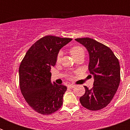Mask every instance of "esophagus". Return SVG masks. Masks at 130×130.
Instances as JSON below:
<instances>
[{
    "mask_svg": "<svg viewBox=\"0 0 130 130\" xmlns=\"http://www.w3.org/2000/svg\"><path fill=\"white\" fill-rule=\"evenodd\" d=\"M68 87L70 88H75V85H68Z\"/></svg>",
    "mask_w": 130,
    "mask_h": 130,
    "instance_id": "1",
    "label": "esophagus"
}]
</instances>
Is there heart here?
Returning <instances> with one entry per match:
<instances>
[{
    "label": "heart",
    "mask_w": 130,
    "mask_h": 130,
    "mask_svg": "<svg viewBox=\"0 0 130 130\" xmlns=\"http://www.w3.org/2000/svg\"><path fill=\"white\" fill-rule=\"evenodd\" d=\"M70 52L71 55H72V57L73 58L78 56V55H84V54H85L84 49H83L82 47L79 46V45H75V46H73L72 47H71L70 49ZM62 56V51H59L58 53V54H57V58H56V62L57 64H59L61 62Z\"/></svg>",
    "instance_id": "heart-1"
}]
</instances>
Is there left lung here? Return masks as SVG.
I'll use <instances>...</instances> for the list:
<instances>
[{
  "label": "left lung",
  "instance_id": "8db88e82",
  "mask_svg": "<svg viewBox=\"0 0 130 130\" xmlns=\"http://www.w3.org/2000/svg\"><path fill=\"white\" fill-rule=\"evenodd\" d=\"M89 53L88 70L94 76L91 89L84 86L85 93L79 99L81 104L90 111L105 107L114 97L120 81L119 60L109 47L90 38H76Z\"/></svg>",
  "mask_w": 130,
  "mask_h": 130
}]
</instances>
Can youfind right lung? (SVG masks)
<instances>
[{
    "mask_svg": "<svg viewBox=\"0 0 130 130\" xmlns=\"http://www.w3.org/2000/svg\"><path fill=\"white\" fill-rule=\"evenodd\" d=\"M72 38L45 36L30 47L21 62L19 87L30 107L42 115H50L62 105L67 87L51 82V68L58 51Z\"/></svg>",
    "mask_w": 130,
    "mask_h": 130,
    "instance_id": "1",
    "label": "right lung"
}]
</instances>
